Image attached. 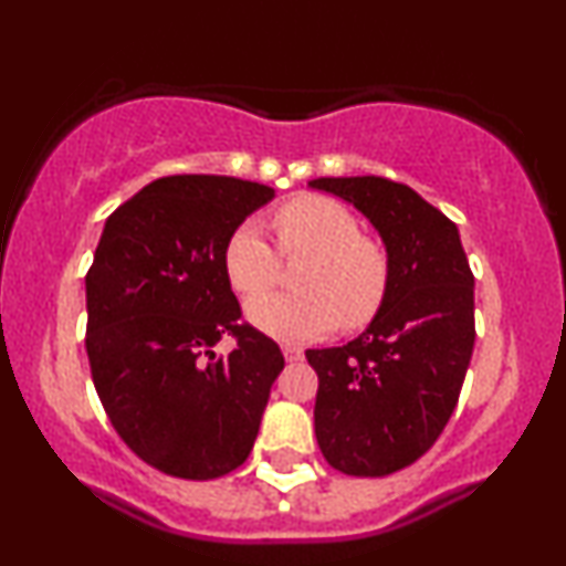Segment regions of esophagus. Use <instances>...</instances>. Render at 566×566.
<instances>
[{
	"label": "esophagus",
	"instance_id": "34e87169",
	"mask_svg": "<svg viewBox=\"0 0 566 566\" xmlns=\"http://www.w3.org/2000/svg\"><path fill=\"white\" fill-rule=\"evenodd\" d=\"M282 354H284V359H287V361H301L303 359V350L297 346H284Z\"/></svg>",
	"mask_w": 566,
	"mask_h": 566
}]
</instances>
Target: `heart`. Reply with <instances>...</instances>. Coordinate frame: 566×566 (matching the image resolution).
Listing matches in <instances>:
<instances>
[{
  "label": "heart",
  "mask_w": 566,
  "mask_h": 566,
  "mask_svg": "<svg viewBox=\"0 0 566 566\" xmlns=\"http://www.w3.org/2000/svg\"><path fill=\"white\" fill-rule=\"evenodd\" d=\"M284 255H308L297 271V295H261L247 303V319L276 340H311L343 327H365L388 290V258L365 239L343 205L327 197H297L274 216ZM226 279L239 295H258L276 279V255L261 226H237L223 247Z\"/></svg>",
  "instance_id": "heart-1"
}]
</instances>
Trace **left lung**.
Returning a JSON list of instances; mask_svg holds the SVG:
<instances>
[{
	"instance_id": "obj_1",
	"label": "left lung",
	"mask_w": 566,
	"mask_h": 566,
	"mask_svg": "<svg viewBox=\"0 0 566 566\" xmlns=\"http://www.w3.org/2000/svg\"><path fill=\"white\" fill-rule=\"evenodd\" d=\"M378 231L388 290L365 333L311 348L319 375L314 426L327 463L348 476H388L444 431L473 354V274L458 226L409 186L378 175L316 178Z\"/></svg>"
}]
</instances>
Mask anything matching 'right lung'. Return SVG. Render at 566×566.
<instances>
[{"label":"right lung","mask_w":566,"mask_h":566,"mask_svg":"<svg viewBox=\"0 0 566 566\" xmlns=\"http://www.w3.org/2000/svg\"><path fill=\"white\" fill-rule=\"evenodd\" d=\"M276 197L229 175H172L106 220L87 287L95 391L122 441L178 479H218L258 439L282 350L250 324L223 271L226 239ZM238 337L229 357L214 354Z\"/></svg>","instance_id":"1"}]
</instances>
